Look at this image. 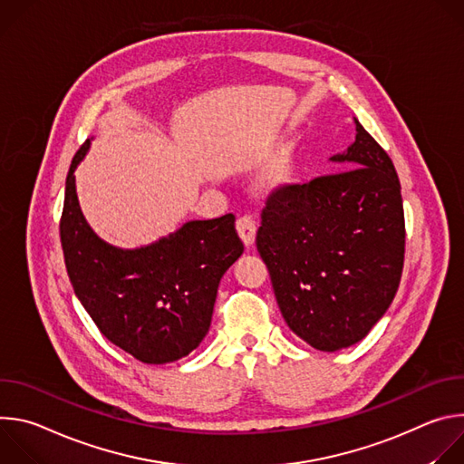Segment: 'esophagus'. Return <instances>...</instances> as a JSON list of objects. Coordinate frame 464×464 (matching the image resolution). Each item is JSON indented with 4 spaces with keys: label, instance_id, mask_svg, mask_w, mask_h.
Returning <instances> with one entry per match:
<instances>
[{
    "label": "esophagus",
    "instance_id": "1",
    "mask_svg": "<svg viewBox=\"0 0 464 464\" xmlns=\"http://www.w3.org/2000/svg\"><path fill=\"white\" fill-rule=\"evenodd\" d=\"M237 231L242 238V242L246 244V247L253 246L255 242V233H256V222L251 215H244L237 220Z\"/></svg>",
    "mask_w": 464,
    "mask_h": 464
}]
</instances>
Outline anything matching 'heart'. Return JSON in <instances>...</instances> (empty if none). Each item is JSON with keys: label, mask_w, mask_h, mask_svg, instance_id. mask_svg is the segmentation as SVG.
I'll return each mask as SVG.
<instances>
[{"label": "heart", "mask_w": 464, "mask_h": 464, "mask_svg": "<svg viewBox=\"0 0 464 464\" xmlns=\"http://www.w3.org/2000/svg\"><path fill=\"white\" fill-rule=\"evenodd\" d=\"M294 169H295V156H294V149L292 147H285L270 163V167L266 169V183L270 187H283L286 183H290L292 176H294Z\"/></svg>", "instance_id": "1"}]
</instances>
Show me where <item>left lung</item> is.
I'll return each mask as SVG.
<instances>
[{
  "label": "left lung",
  "mask_w": 464,
  "mask_h": 464,
  "mask_svg": "<svg viewBox=\"0 0 464 464\" xmlns=\"http://www.w3.org/2000/svg\"><path fill=\"white\" fill-rule=\"evenodd\" d=\"M333 161L349 170L272 190L256 249L292 333L334 353L363 340L399 290L406 224L387 152L356 121V141Z\"/></svg>",
  "instance_id": "1"
}]
</instances>
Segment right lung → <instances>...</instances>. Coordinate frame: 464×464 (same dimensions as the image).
I'll return each mask as SVG.
<instances>
[{
  "label": "right lung",
  "mask_w": 464,
  "mask_h": 464,
  "mask_svg": "<svg viewBox=\"0 0 464 464\" xmlns=\"http://www.w3.org/2000/svg\"><path fill=\"white\" fill-rule=\"evenodd\" d=\"M75 154L60 218V240L70 281L104 338L150 365L176 362L209 333L222 276L242 255L235 215L192 220L158 242L121 249L86 224L75 190Z\"/></svg>",
  "instance_id": "right-lung-1"
}]
</instances>
